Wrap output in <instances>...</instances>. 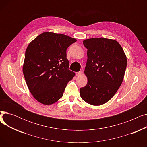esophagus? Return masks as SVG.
<instances>
[{
    "mask_svg": "<svg viewBox=\"0 0 147 147\" xmlns=\"http://www.w3.org/2000/svg\"><path fill=\"white\" fill-rule=\"evenodd\" d=\"M82 74V72L81 71H79V72H76V76H80Z\"/></svg>",
    "mask_w": 147,
    "mask_h": 147,
    "instance_id": "obj_1",
    "label": "esophagus"
}]
</instances>
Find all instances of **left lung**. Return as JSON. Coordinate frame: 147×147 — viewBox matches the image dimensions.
<instances>
[{
    "label": "left lung",
    "instance_id": "obj_1",
    "mask_svg": "<svg viewBox=\"0 0 147 147\" xmlns=\"http://www.w3.org/2000/svg\"><path fill=\"white\" fill-rule=\"evenodd\" d=\"M83 43L88 49L84 71L88 83L80 88V96L89 104L101 105L112 98L121 84L127 66L126 56L115 40L92 38Z\"/></svg>",
    "mask_w": 147,
    "mask_h": 147
}]
</instances>
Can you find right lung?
I'll use <instances>...</instances> for the list:
<instances>
[{
    "label": "right lung",
    "instance_id": "right-lung-1",
    "mask_svg": "<svg viewBox=\"0 0 147 147\" xmlns=\"http://www.w3.org/2000/svg\"><path fill=\"white\" fill-rule=\"evenodd\" d=\"M76 38L45 32L30 42L26 51L22 71L27 85L39 102L51 105L63 96L75 75L68 69L67 49Z\"/></svg>",
    "mask_w": 147,
    "mask_h": 147
}]
</instances>
